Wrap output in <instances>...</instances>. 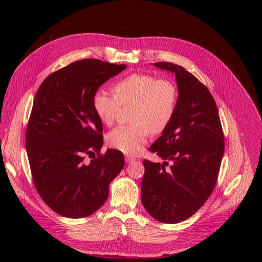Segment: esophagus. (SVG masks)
Returning a JSON list of instances; mask_svg holds the SVG:
<instances>
[{
    "mask_svg": "<svg viewBox=\"0 0 262 262\" xmlns=\"http://www.w3.org/2000/svg\"><path fill=\"white\" fill-rule=\"evenodd\" d=\"M125 162H126L127 164H129V163H132V162H135V158H133V157H130V156H126V157H125Z\"/></svg>",
    "mask_w": 262,
    "mask_h": 262,
    "instance_id": "1",
    "label": "esophagus"
}]
</instances>
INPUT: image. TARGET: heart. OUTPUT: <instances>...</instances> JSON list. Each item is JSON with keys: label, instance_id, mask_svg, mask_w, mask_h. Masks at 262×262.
<instances>
[{"label": "heart", "instance_id": "obj_1", "mask_svg": "<svg viewBox=\"0 0 262 262\" xmlns=\"http://www.w3.org/2000/svg\"><path fill=\"white\" fill-rule=\"evenodd\" d=\"M114 94L97 89L92 98L96 116L105 125L114 123L121 105H133L130 121L106 136L107 144L127 155L142 150L149 135L167 129L176 112L178 92L169 79H158L154 74L135 72L114 84Z\"/></svg>", "mask_w": 262, "mask_h": 262}]
</instances>
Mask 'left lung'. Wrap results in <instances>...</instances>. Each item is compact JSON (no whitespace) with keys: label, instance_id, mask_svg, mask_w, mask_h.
<instances>
[{"label":"left lung","instance_id":"8db88e82","mask_svg":"<svg viewBox=\"0 0 262 262\" xmlns=\"http://www.w3.org/2000/svg\"><path fill=\"white\" fill-rule=\"evenodd\" d=\"M155 65L175 73L179 95L170 125L149 148L164 164L143 161L141 198L151 216L174 224L192 216L212 193L225 143L215 101L205 85L180 65Z\"/></svg>","mask_w":262,"mask_h":262}]
</instances>
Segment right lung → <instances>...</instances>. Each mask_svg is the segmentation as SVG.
I'll list each match as a JSON object with an SVG mask.
<instances>
[{
  "instance_id": "1",
  "label": "right lung",
  "mask_w": 262,
  "mask_h": 262,
  "mask_svg": "<svg viewBox=\"0 0 262 262\" xmlns=\"http://www.w3.org/2000/svg\"><path fill=\"white\" fill-rule=\"evenodd\" d=\"M125 64L97 59L74 61L51 73L34 98L26 149L36 191L60 215L86 217L107 199L108 184L124 167L122 152L103 143L94 92ZM88 155L90 162L84 158Z\"/></svg>"
}]
</instances>
